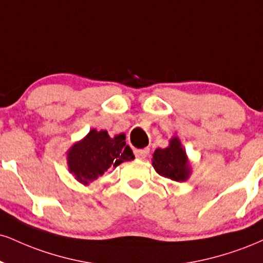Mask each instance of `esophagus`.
I'll return each instance as SVG.
<instances>
[{
  "label": "esophagus",
  "mask_w": 263,
  "mask_h": 263,
  "mask_svg": "<svg viewBox=\"0 0 263 263\" xmlns=\"http://www.w3.org/2000/svg\"><path fill=\"white\" fill-rule=\"evenodd\" d=\"M148 154H149V148H143V149H135V156L138 159H145Z\"/></svg>",
  "instance_id": "obj_1"
}]
</instances>
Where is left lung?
Returning <instances> with one entry per match:
<instances>
[{"instance_id": "1", "label": "left lung", "mask_w": 263, "mask_h": 263, "mask_svg": "<svg viewBox=\"0 0 263 263\" xmlns=\"http://www.w3.org/2000/svg\"><path fill=\"white\" fill-rule=\"evenodd\" d=\"M152 165L163 178L178 182L186 181L192 173L187 154L178 137L170 138L166 148L154 151Z\"/></svg>"}]
</instances>
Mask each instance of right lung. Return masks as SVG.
I'll return each mask as SVG.
<instances>
[{"instance_id":"obj_1","label":"right lung","mask_w":263,"mask_h":263,"mask_svg":"<svg viewBox=\"0 0 263 263\" xmlns=\"http://www.w3.org/2000/svg\"><path fill=\"white\" fill-rule=\"evenodd\" d=\"M134 159V152L126 144L125 134L110 137L105 129H90L67 151L68 172L85 186L100 178L110 166L116 167Z\"/></svg>"}]
</instances>
